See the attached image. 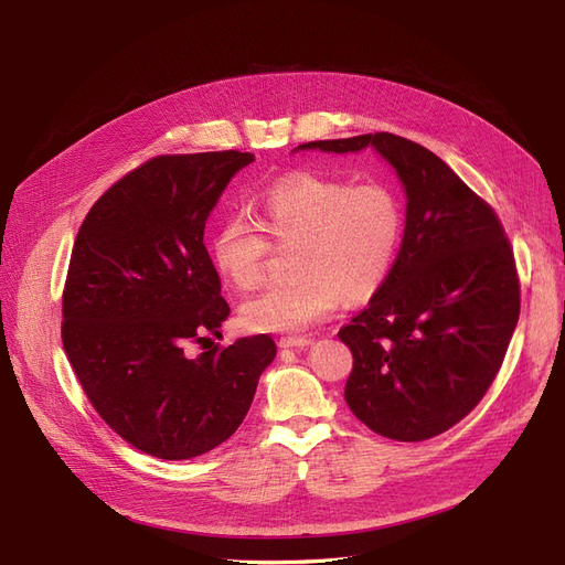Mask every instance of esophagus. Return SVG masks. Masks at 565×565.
<instances>
[{
    "mask_svg": "<svg viewBox=\"0 0 565 565\" xmlns=\"http://www.w3.org/2000/svg\"><path fill=\"white\" fill-rule=\"evenodd\" d=\"M280 349H301V347H309L311 344V337H299V334H287L280 337Z\"/></svg>",
    "mask_w": 565,
    "mask_h": 565,
    "instance_id": "obj_1",
    "label": "esophagus"
}]
</instances>
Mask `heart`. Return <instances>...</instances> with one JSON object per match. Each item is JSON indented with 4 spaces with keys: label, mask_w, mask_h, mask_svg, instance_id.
Segmentation results:
<instances>
[{
    "label": "heart",
    "mask_w": 565,
    "mask_h": 565,
    "mask_svg": "<svg viewBox=\"0 0 565 565\" xmlns=\"http://www.w3.org/2000/svg\"><path fill=\"white\" fill-rule=\"evenodd\" d=\"M292 247V280L270 285L243 303V322L254 332H299L328 318L341 299L365 301L391 276L405 231L398 193L386 183L292 177L262 198L259 226L233 214L212 235L221 276L249 292L266 278L270 246Z\"/></svg>",
    "instance_id": "obj_1"
}]
</instances>
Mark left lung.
<instances>
[{
    "label": "left lung",
    "mask_w": 565,
    "mask_h": 565,
    "mask_svg": "<svg viewBox=\"0 0 565 565\" xmlns=\"http://www.w3.org/2000/svg\"><path fill=\"white\" fill-rule=\"evenodd\" d=\"M365 146L398 172L407 214L391 276L339 330L353 353L344 398L374 434L417 443L465 419L498 377L521 280L500 216L431 150L388 131L299 148Z\"/></svg>",
    "instance_id": "obj_1"
}]
</instances>
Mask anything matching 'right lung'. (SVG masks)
<instances>
[{"mask_svg":"<svg viewBox=\"0 0 565 565\" xmlns=\"http://www.w3.org/2000/svg\"><path fill=\"white\" fill-rule=\"evenodd\" d=\"M252 152L158 156L115 181L84 216L63 287L61 337L96 413L129 446L191 459L235 434L276 358L268 334H218L231 306L204 224Z\"/></svg>","mask_w":565,"mask_h":565,"instance_id":"1","label":"right lung"}]
</instances>
